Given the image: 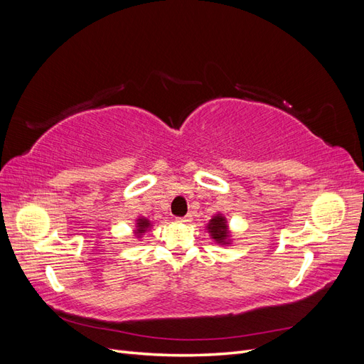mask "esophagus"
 Returning <instances> with one entry per match:
<instances>
[{"label":"esophagus","mask_w":364,"mask_h":364,"mask_svg":"<svg viewBox=\"0 0 364 364\" xmlns=\"http://www.w3.org/2000/svg\"><path fill=\"white\" fill-rule=\"evenodd\" d=\"M176 220H178V222H181V223H190L191 220H193V215L191 214H186L185 217H178Z\"/></svg>","instance_id":"obj_1"}]
</instances>
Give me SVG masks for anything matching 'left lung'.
Masks as SVG:
<instances>
[{"label":"left lung","mask_w":364,"mask_h":364,"mask_svg":"<svg viewBox=\"0 0 364 364\" xmlns=\"http://www.w3.org/2000/svg\"><path fill=\"white\" fill-rule=\"evenodd\" d=\"M208 232L211 234V238L218 245H230L229 243V230H228V222L222 214H215L209 223L206 225Z\"/></svg>","instance_id":"obj_1"}]
</instances>
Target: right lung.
<instances>
[{"instance_id": "1", "label": "right lung", "mask_w": 364, "mask_h": 364, "mask_svg": "<svg viewBox=\"0 0 364 364\" xmlns=\"http://www.w3.org/2000/svg\"><path fill=\"white\" fill-rule=\"evenodd\" d=\"M150 228H151V222H150V220H147L146 217H139V218L136 220L135 235H136L138 238H141V235H144Z\"/></svg>"}]
</instances>
